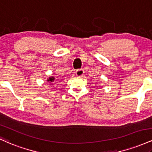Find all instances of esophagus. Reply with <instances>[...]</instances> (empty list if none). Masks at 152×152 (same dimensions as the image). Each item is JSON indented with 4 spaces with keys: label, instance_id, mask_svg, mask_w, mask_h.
I'll return each instance as SVG.
<instances>
[{
    "label": "esophagus",
    "instance_id": "obj_1",
    "mask_svg": "<svg viewBox=\"0 0 152 152\" xmlns=\"http://www.w3.org/2000/svg\"><path fill=\"white\" fill-rule=\"evenodd\" d=\"M83 73H84V71H83V69H78L76 71V74L78 77H81V76H83Z\"/></svg>",
    "mask_w": 152,
    "mask_h": 152
}]
</instances>
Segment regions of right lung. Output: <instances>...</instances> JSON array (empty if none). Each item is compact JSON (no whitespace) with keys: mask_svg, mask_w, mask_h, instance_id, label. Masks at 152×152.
Here are the masks:
<instances>
[{"mask_svg":"<svg viewBox=\"0 0 152 152\" xmlns=\"http://www.w3.org/2000/svg\"><path fill=\"white\" fill-rule=\"evenodd\" d=\"M55 77H53V76H50L49 78H47V81L49 83V84H51V85H53V82L55 81Z\"/></svg>","mask_w":152,"mask_h":152,"instance_id":"1","label":"right lung"}]
</instances>
